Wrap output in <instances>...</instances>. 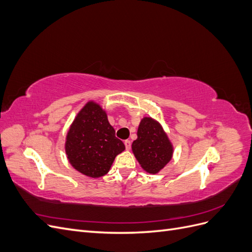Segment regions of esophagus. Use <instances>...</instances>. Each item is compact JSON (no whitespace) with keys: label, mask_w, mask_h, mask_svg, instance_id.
Listing matches in <instances>:
<instances>
[{"label":"esophagus","mask_w":252,"mask_h":252,"mask_svg":"<svg viewBox=\"0 0 252 252\" xmlns=\"http://www.w3.org/2000/svg\"><path fill=\"white\" fill-rule=\"evenodd\" d=\"M124 144H125V147H126V150H129L131 148V142L129 141V140H126L125 142H124Z\"/></svg>","instance_id":"1"}]
</instances>
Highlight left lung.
I'll return each instance as SVG.
<instances>
[{"label": "left lung", "instance_id": "1", "mask_svg": "<svg viewBox=\"0 0 252 252\" xmlns=\"http://www.w3.org/2000/svg\"><path fill=\"white\" fill-rule=\"evenodd\" d=\"M138 139L132 142V152L142 168L157 174L170 162L173 145L159 122L144 117L138 127Z\"/></svg>", "mask_w": 252, "mask_h": 252}]
</instances>
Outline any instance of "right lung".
Listing matches in <instances>:
<instances>
[{
	"mask_svg": "<svg viewBox=\"0 0 252 252\" xmlns=\"http://www.w3.org/2000/svg\"><path fill=\"white\" fill-rule=\"evenodd\" d=\"M124 150L125 145L116 138L105 109L94 101L87 102L68 129L65 140L68 162L86 177L101 178Z\"/></svg>",
	"mask_w": 252,
	"mask_h": 252,
	"instance_id": "obj_1",
	"label": "right lung"
}]
</instances>
